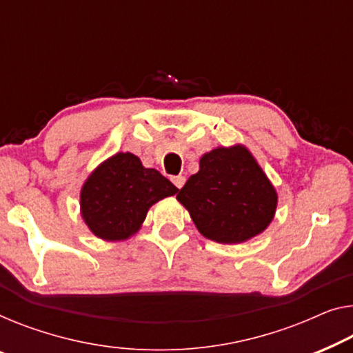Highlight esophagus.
<instances>
[{
    "label": "esophagus",
    "mask_w": 353,
    "mask_h": 353,
    "mask_svg": "<svg viewBox=\"0 0 353 353\" xmlns=\"http://www.w3.org/2000/svg\"><path fill=\"white\" fill-rule=\"evenodd\" d=\"M171 181H172V183H174L177 188H182L183 183H185V177H183V176H174V177L171 179Z\"/></svg>",
    "instance_id": "obj_1"
}]
</instances>
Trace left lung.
<instances>
[{"label": "left lung", "instance_id": "1", "mask_svg": "<svg viewBox=\"0 0 353 353\" xmlns=\"http://www.w3.org/2000/svg\"><path fill=\"white\" fill-rule=\"evenodd\" d=\"M204 238L245 243L274 219L277 193L244 145L217 147L199 160V171L177 193Z\"/></svg>", "mask_w": 353, "mask_h": 353}]
</instances>
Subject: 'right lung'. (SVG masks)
I'll use <instances>...</instances> for the list:
<instances>
[{
  "label": "right lung",
  "mask_w": 353,
  "mask_h": 353,
  "mask_svg": "<svg viewBox=\"0 0 353 353\" xmlns=\"http://www.w3.org/2000/svg\"><path fill=\"white\" fill-rule=\"evenodd\" d=\"M179 192L138 157L119 152L103 161L83 183L81 212L92 233L104 241H125L143 225L147 210Z\"/></svg>",
  "instance_id": "right-lung-1"
}]
</instances>
